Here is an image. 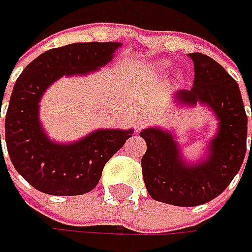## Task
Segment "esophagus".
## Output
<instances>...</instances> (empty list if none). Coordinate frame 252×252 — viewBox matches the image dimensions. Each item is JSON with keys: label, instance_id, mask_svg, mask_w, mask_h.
I'll return each instance as SVG.
<instances>
[{"label": "esophagus", "instance_id": "34e87169", "mask_svg": "<svg viewBox=\"0 0 252 252\" xmlns=\"http://www.w3.org/2000/svg\"><path fill=\"white\" fill-rule=\"evenodd\" d=\"M141 123H143V119H140V121H139V125H137V127H140Z\"/></svg>", "mask_w": 252, "mask_h": 252}]
</instances>
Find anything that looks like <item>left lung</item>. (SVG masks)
<instances>
[{
	"instance_id": "left-lung-1",
	"label": "left lung",
	"mask_w": 252,
	"mask_h": 252,
	"mask_svg": "<svg viewBox=\"0 0 252 252\" xmlns=\"http://www.w3.org/2000/svg\"><path fill=\"white\" fill-rule=\"evenodd\" d=\"M189 57L195 65V83L190 91L177 95L187 105L206 103L219 118L209 158L189 165L181 158L172 134L154 127L140 133L147 143L141 171L150 196L184 208L203 205L219 196L240 171L247 151V115L236 80L206 54L190 53Z\"/></svg>"
}]
</instances>
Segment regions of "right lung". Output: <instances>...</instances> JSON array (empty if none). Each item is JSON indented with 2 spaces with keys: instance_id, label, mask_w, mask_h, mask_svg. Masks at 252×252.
I'll return each mask as SVG.
<instances>
[{
  "instance_id": "1",
  "label": "right lung",
  "mask_w": 252,
  "mask_h": 252,
  "mask_svg": "<svg viewBox=\"0 0 252 252\" xmlns=\"http://www.w3.org/2000/svg\"><path fill=\"white\" fill-rule=\"evenodd\" d=\"M118 47L121 43L90 42L52 49L18 77L5 115V143L15 169L34 189L56 196L90 192L98 185L105 164L131 137L133 130L108 129L74 144H54L37 118L40 96L50 84L62 75L87 74L105 65Z\"/></svg>"
}]
</instances>
